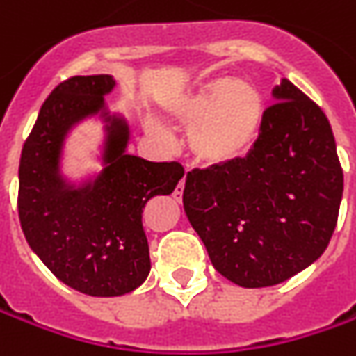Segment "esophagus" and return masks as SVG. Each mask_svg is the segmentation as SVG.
Segmentation results:
<instances>
[{
    "label": "esophagus",
    "mask_w": 356,
    "mask_h": 356,
    "mask_svg": "<svg viewBox=\"0 0 356 356\" xmlns=\"http://www.w3.org/2000/svg\"><path fill=\"white\" fill-rule=\"evenodd\" d=\"M184 186H186V178H182V180H180V184H178V192H176V198H180V196H182V190H184Z\"/></svg>",
    "instance_id": "1"
}]
</instances>
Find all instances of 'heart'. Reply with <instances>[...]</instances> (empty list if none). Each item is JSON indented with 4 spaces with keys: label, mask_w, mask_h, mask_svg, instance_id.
<instances>
[{
    "label": "heart",
    "mask_w": 356,
    "mask_h": 356,
    "mask_svg": "<svg viewBox=\"0 0 356 356\" xmlns=\"http://www.w3.org/2000/svg\"><path fill=\"white\" fill-rule=\"evenodd\" d=\"M162 111L180 124H190L188 146L206 166H229L250 156L261 136L266 103L259 89L241 79L213 76L162 99ZM146 129L164 136L156 118Z\"/></svg>",
    "instance_id": "obj_1"
}]
</instances>
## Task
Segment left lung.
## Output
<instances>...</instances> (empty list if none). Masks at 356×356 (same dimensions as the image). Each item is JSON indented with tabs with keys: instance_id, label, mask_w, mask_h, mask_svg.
I'll return each mask as SVG.
<instances>
[{
	"instance_id": "obj_1",
	"label": "left lung",
	"mask_w": 356,
	"mask_h": 356,
	"mask_svg": "<svg viewBox=\"0 0 356 356\" xmlns=\"http://www.w3.org/2000/svg\"><path fill=\"white\" fill-rule=\"evenodd\" d=\"M250 156L186 176L184 212L218 273L239 287L293 277L327 250L343 198L331 124L281 79Z\"/></svg>"
}]
</instances>
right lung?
<instances>
[{
	"label": "right lung",
	"mask_w": 356,
	"mask_h": 356,
	"mask_svg": "<svg viewBox=\"0 0 356 356\" xmlns=\"http://www.w3.org/2000/svg\"><path fill=\"white\" fill-rule=\"evenodd\" d=\"M111 75L71 76L43 103L19 160L21 229L29 248L65 285L92 297H118L150 273L143 208L168 196L184 176L178 162H148L127 152L130 127L104 97ZM87 118L105 127L104 168L81 183L62 174V148Z\"/></svg>",
	"instance_id": "obj_1"
}]
</instances>
